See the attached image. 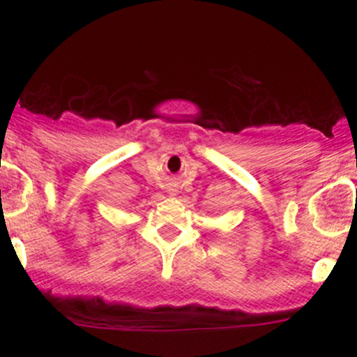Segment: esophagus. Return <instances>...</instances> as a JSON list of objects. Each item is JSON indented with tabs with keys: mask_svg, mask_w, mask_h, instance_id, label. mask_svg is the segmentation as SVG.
<instances>
[{
	"mask_svg": "<svg viewBox=\"0 0 357 357\" xmlns=\"http://www.w3.org/2000/svg\"><path fill=\"white\" fill-rule=\"evenodd\" d=\"M169 192H171V195H176V188L174 186L169 188Z\"/></svg>",
	"mask_w": 357,
	"mask_h": 357,
	"instance_id": "34e87169",
	"label": "esophagus"
}]
</instances>
